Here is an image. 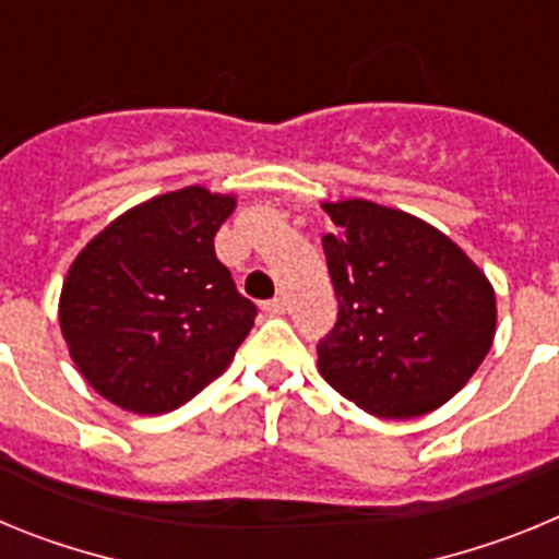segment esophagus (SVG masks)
I'll return each mask as SVG.
<instances>
[{
	"instance_id": "1",
	"label": "esophagus",
	"mask_w": 559,
	"mask_h": 559,
	"mask_svg": "<svg viewBox=\"0 0 559 559\" xmlns=\"http://www.w3.org/2000/svg\"><path fill=\"white\" fill-rule=\"evenodd\" d=\"M285 308H288V305H285L283 296H276V299H269V302H263V313L265 316H283Z\"/></svg>"
}]
</instances>
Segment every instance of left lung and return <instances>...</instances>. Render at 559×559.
<instances>
[{"instance_id":"obj_1","label":"left lung","mask_w":559,"mask_h":559,"mask_svg":"<svg viewBox=\"0 0 559 559\" xmlns=\"http://www.w3.org/2000/svg\"><path fill=\"white\" fill-rule=\"evenodd\" d=\"M338 322L319 344L330 386L380 419L445 406L496 338V290L451 237L403 210L322 204Z\"/></svg>"}]
</instances>
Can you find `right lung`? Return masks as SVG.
<instances>
[{"label": "right lung", "mask_w": 559, "mask_h": 559, "mask_svg": "<svg viewBox=\"0 0 559 559\" xmlns=\"http://www.w3.org/2000/svg\"><path fill=\"white\" fill-rule=\"evenodd\" d=\"M235 195L185 187L131 206L72 260L58 302L88 386L133 414L185 406L226 372L257 308L215 257Z\"/></svg>", "instance_id": "right-lung-1"}]
</instances>
